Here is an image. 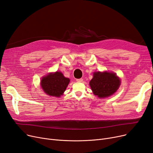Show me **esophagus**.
Returning <instances> with one entry per match:
<instances>
[{
  "label": "esophagus",
  "instance_id": "1",
  "mask_svg": "<svg viewBox=\"0 0 153 153\" xmlns=\"http://www.w3.org/2000/svg\"><path fill=\"white\" fill-rule=\"evenodd\" d=\"M76 81L77 82H81L83 81V79H82V78H81V79H76Z\"/></svg>",
  "mask_w": 153,
  "mask_h": 153
}]
</instances>
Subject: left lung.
Returning a JSON list of instances; mask_svg holds the SVG:
<instances>
[{
	"instance_id": "left-lung-1",
	"label": "left lung",
	"mask_w": 153,
	"mask_h": 153,
	"mask_svg": "<svg viewBox=\"0 0 153 153\" xmlns=\"http://www.w3.org/2000/svg\"><path fill=\"white\" fill-rule=\"evenodd\" d=\"M121 84L120 78L112 72H95L89 82L95 95L99 98L108 97L113 95Z\"/></svg>"
}]
</instances>
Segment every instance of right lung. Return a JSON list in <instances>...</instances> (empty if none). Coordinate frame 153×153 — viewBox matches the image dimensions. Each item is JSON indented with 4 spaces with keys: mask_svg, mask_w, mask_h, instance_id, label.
<instances>
[{
    "mask_svg": "<svg viewBox=\"0 0 153 153\" xmlns=\"http://www.w3.org/2000/svg\"><path fill=\"white\" fill-rule=\"evenodd\" d=\"M70 82L69 78L65 77L61 72H51L42 77L41 87L47 95L60 97Z\"/></svg>",
    "mask_w": 153,
    "mask_h": 153,
    "instance_id": "add662e5",
    "label": "right lung"
}]
</instances>
